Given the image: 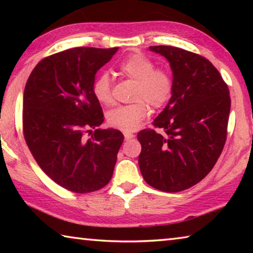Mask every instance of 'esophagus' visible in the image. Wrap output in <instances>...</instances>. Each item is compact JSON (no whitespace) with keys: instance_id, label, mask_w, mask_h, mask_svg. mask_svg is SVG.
<instances>
[{"instance_id":"esophagus-1","label":"esophagus","mask_w":253,"mask_h":253,"mask_svg":"<svg viewBox=\"0 0 253 253\" xmlns=\"http://www.w3.org/2000/svg\"><path fill=\"white\" fill-rule=\"evenodd\" d=\"M124 137H125V140H129L131 138H134L135 135L130 134V132H124Z\"/></svg>"}]
</instances>
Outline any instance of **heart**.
<instances>
[{
    "label": "heart",
    "instance_id": "b5f03b06",
    "mask_svg": "<svg viewBox=\"0 0 253 253\" xmlns=\"http://www.w3.org/2000/svg\"><path fill=\"white\" fill-rule=\"evenodd\" d=\"M152 60L142 54H131L124 59L119 65L123 75L134 80L136 87L131 105L119 106L107 114V122L111 127L125 132L134 131L140 126L149 114V105L160 108L169 100L173 91L170 77L162 70H155ZM96 99L104 105L111 102V81L107 72H100L92 84Z\"/></svg>",
    "mask_w": 253,
    "mask_h": 253
}]
</instances>
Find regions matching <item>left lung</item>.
I'll list each match as a JSON object with an SVG mask.
<instances>
[{
  "mask_svg": "<svg viewBox=\"0 0 253 253\" xmlns=\"http://www.w3.org/2000/svg\"><path fill=\"white\" fill-rule=\"evenodd\" d=\"M165 57L173 72L169 104L154 121L155 129L137 134L138 164L145 181L163 192L190 188L207 176L226 139L230 92L208 59L169 45L149 46Z\"/></svg>",
  "mask_w": 253,
  "mask_h": 253,
  "instance_id": "8db88e82",
  "label": "left lung"
}]
</instances>
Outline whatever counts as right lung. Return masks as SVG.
I'll list each match as a JSON object with an SVG mask.
<instances>
[{"mask_svg":"<svg viewBox=\"0 0 253 253\" xmlns=\"http://www.w3.org/2000/svg\"><path fill=\"white\" fill-rule=\"evenodd\" d=\"M117 51L74 48L52 54L38 63L25 84L23 131L30 152L52 181L75 193L109 183L124 142L117 129H97L104 114L92 91L97 71Z\"/></svg>","mask_w":253,"mask_h":253,"instance_id":"add662e5","label":"right lung"}]
</instances>
